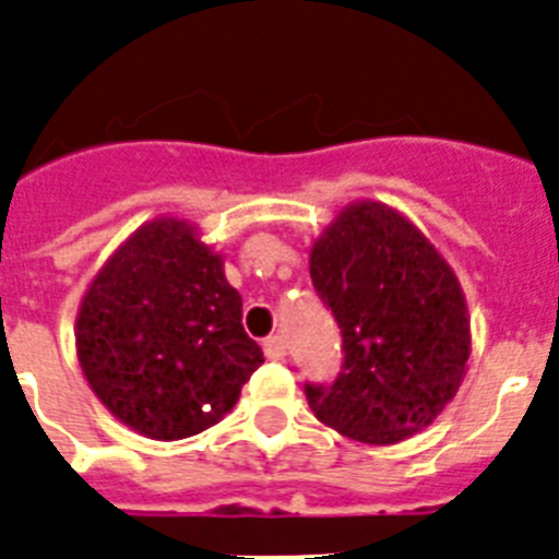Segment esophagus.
I'll return each mask as SVG.
<instances>
[{
  "mask_svg": "<svg viewBox=\"0 0 559 559\" xmlns=\"http://www.w3.org/2000/svg\"><path fill=\"white\" fill-rule=\"evenodd\" d=\"M264 356H267V359H284L286 356L284 336H267V340H264Z\"/></svg>",
  "mask_w": 559,
  "mask_h": 559,
  "instance_id": "esophagus-1",
  "label": "esophagus"
}]
</instances>
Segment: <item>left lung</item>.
<instances>
[{
	"mask_svg": "<svg viewBox=\"0 0 559 559\" xmlns=\"http://www.w3.org/2000/svg\"><path fill=\"white\" fill-rule=\"evenodd\" d=\"M309 273L345 348L334 384H306L317 420L367 445L435 424L471 356L465 292L445 255L399 209L356 200L314 239Z\"/></svg>",
	"mask_w": 559,
	"mask_h": 559,
	"instance_id": "obj_1",
	"label": "left lung"
}]
</instances>
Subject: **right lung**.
I'll list each match as a JSON object with an SVG mask.
<instances>
[{"label":"right lung","instance_id":"add662e5","mask_svg":"<svg viewBox=\"0 0 559 559\" xmlns=\"http://www.w3.org/2000/svg\"><path fill=\"white\" fill-rule=\"evenodd\" d=\"M78 361L110 415L150 440L219 424L264 361L242 295L198 225L155 217L108 255L74 323Z\"/></svg>","mask_w":559,"mask_h":559}]
</instances>
